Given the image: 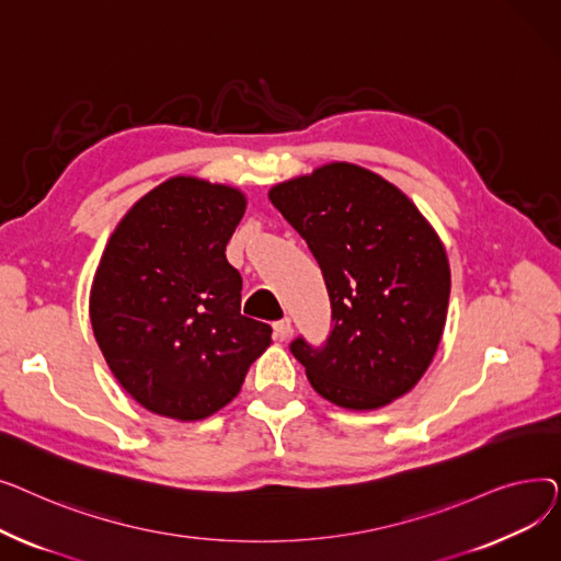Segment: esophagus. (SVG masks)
Wrapping results in <instances>:
<instances>
[{
  "mask_svg": "<svg viewBox=\"0 0 561 561\" xmlns=\"http://www.w3.org/2000/svg\"><path fill=\"white\" fill-rule=\"evenodd\" d=\"M273 330H275V336H277L279 341H286V339L290 336V318L277 320L275 325H273Z\"/></svg>",
  "mask_w": 561,
  "mask_h": 561,
  "instance_id": "34e87169",
  "label": "esophagus"
}]
</instances>
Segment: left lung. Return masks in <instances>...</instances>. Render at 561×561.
Segmentation results:
<instances>
[{
    "label": "left lung",
    "instance_id": "8db88e82",
    "mask_svg": "<svg viewBox=\"0 0 561 561\" xmlns=\"http://www.w3.org/2000/svg\"><path fill=\"white\" fill-rule=\"evenodd\" d=\"M268 197L307 241L330 293L325 343L288 345L311 387L345 409H377L414 389L450 300L448 256L421 211L352 163L322 165Z\"/></svg>",
    "mask_w": 561,
    "mask_h": 561
}]
</instances>
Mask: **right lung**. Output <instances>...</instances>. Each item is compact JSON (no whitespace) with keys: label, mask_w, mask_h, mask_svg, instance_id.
<instances>
[{"label":"right lung","mask_w":561,"mask_h":561,"mask_svg":"<svg viewBox=\"0 0 561 561\" xmlns=\"http://www.w3.org/2000/svg\"><path fill=\"white\" fill-rule=\"evenodd\" d=\"M245 214L241 191L172 176L111 233L91 290V322L121 387L176 421L216 414L271 345L241 313V273L225 256Z\"/></svg>","instance_id":"1"}]
</instances>
